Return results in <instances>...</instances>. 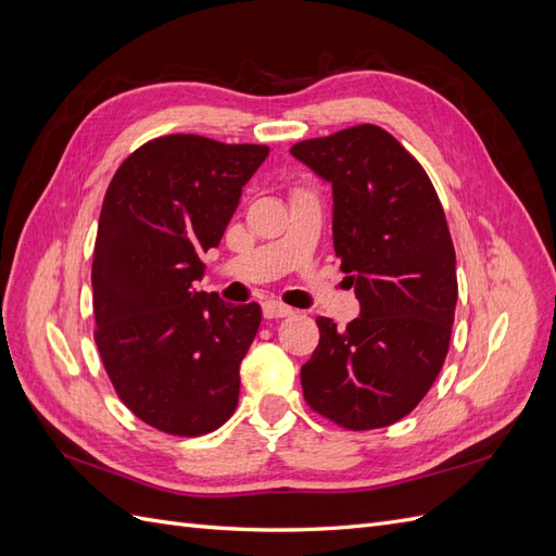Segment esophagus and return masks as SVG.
Wrapping results in <instances>:
<instances>
[{"label":"esophagus","mask_w":556,"mask_h":556,"mask_svg":"<svg viewBox=\"0 0 556 556\" xmlns=\"http://www.w3.org/2000/svg\"><path fill=\"white\" fill-rule=\"evenodd\" d=\"M264 317L266 319H280V317H290V315H294V311L290 308V306H285V304H280V301H276V299H268V301H264Z\"/></svg>","instance_id":"esophagus-1"}]
</instances>
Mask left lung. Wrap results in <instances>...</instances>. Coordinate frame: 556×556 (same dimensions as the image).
<instances>
[{
	"mask_svg": "<svg viewBox=\"0 0 556 556\" xmlns=\"http://www.w3.org/2000/svg\"><path fill=\"white\" fill-rule=\"evenodd\" d=\"M290 153L331 185L333 250L359 299L345 329L317 317L319 345L301 366L304 396L352 431L394 425L439 376L457 306V260L439 194L376 125L301 141Z\"/></svg>",
	"mask_w": 556,
	"mask_h": 556,
	"instance_id": "8db88e82",
	"label": "left lung"
}]
</instances>
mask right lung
I'll list each match as a JSON object with an SVG mask.
<instances>
[{"label": "right lung", "mask_w": 556, "mask_h": 556, "mask_svg": "<svg viewBox=\"0 0 556 556\" xmlns=\"http://www.w3.org/2000/svg\"><path fill=\"white\" fill-rule=\"evenodd\" d=\"M266 146L197 134L148 141L115 172L99 215L94 341L125 406L146 425L199 435L239 406V368L260 304L197 292Z\"/></svg>", "instance_id": "obj_1"}]
</instances>
